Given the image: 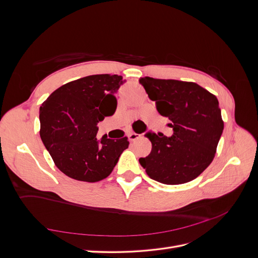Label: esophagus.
I'll list each match as a JSON object with an SVG mask.
<instances>
[{"label": "esophagus", "instance_id": "34e87169", "mask_svg": "<svg viewBox=\"0 0 258 258\" xmlns=\"http://www.w3.org/2000/svg\"><path fill=\"white\" fill-rule=\"evenodd\" d=\"M128 138H129L130 141H136V140L141 138V135L136 134V132H130V134L128 135Z\"/></svg>", "mask_w": 258, "mask_h": 258}]
</instances>
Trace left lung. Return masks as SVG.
Segmentation results:
<instances>
[{
	"instance_id": "1",
	"label": "left lung",
	"mask_w": 258,
	"mask_h": 258,
	"mask_svg": "<svg viewBox=\"0 0 258 258\" xmlns=\"http://www.w3.org/2000/svg\"><path fill=\"white\" fill-rule=\"evenodd\" d=\"M160 115L172 121V137L145 135L152 152L139 161L147 175L168 185L199 176L212 162L224 130L217 98L196 83L142 77L140 80Z\"/></svg>"
}]
</instances>
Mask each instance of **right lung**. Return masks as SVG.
<instances>
[{
	"instance_id": "right-lung-1",
	"label": "right lung",
	"mask_w": 258,
	"mask_h": 258,
	"mask_svg": "<svg viewBox=\"0 0 258 258\" xmlns=\"http://www.w3.org/2000/svg\"><path fill=\"white\" fill-rule=\"evenodd\" d=\"M122 76L89 75L54 90L40 107L41 139L56 167L69 177L95 183L112 173L127 137L97 140L98 123L117 107Z\"/></svg>"
}]
</instances>
